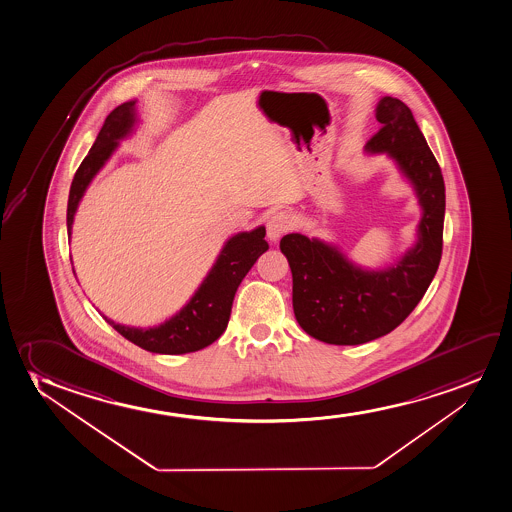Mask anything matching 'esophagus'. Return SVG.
I'll use <instances>...</instances> for the list:
<instances>
[{"mask_svg": "<svg viewBox=\"0 0 512 512\" xmlns=\"http://www.w3.org/2000/svg\"><path fill=\"white\" fill-rule=\"evenodd\" d=\"M290 227H292V217L288 213H274L273 217L267 220V238L276 243Z\"/></svg>", "mask_w": 512, "mask_h": 512, "instance_id": "34e87169", "label": "esophagus"}]
</instances>
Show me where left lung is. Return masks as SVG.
Returning a JSON list of instances; mask_svg holds the SVG:
<instances>
[{"label":"left lung","mask_w":512,"mask_h":512,"mask_svg":"<svg viewBox=\"0 0 512 512\" xmlns=\"http://www.w3.org/2000/svg\"><path fill=\"white\" fill-rule=\"evenodd\" d=\"M382 123L366 154H385L412 186L420 206L417 239L396 262L370 269L352 262L339 245L304 234L279 241L293 278V312L300 328L333 346H358L384 337L419 304L443 250L445 180L410 107L382 97Z\"/></svg>","instance_id":"left-lung-1"}]
</instances>
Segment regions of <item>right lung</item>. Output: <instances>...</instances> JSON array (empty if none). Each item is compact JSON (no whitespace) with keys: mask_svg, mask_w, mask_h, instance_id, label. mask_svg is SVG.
I'll return each mask as SVG.
<instances>
[{"mask_svg":"<svg viewBox=\"0 0 512 512\" xmlns=\"http://www.w3.org/2000/svg\"><path fill=\"white\" fill-rule=\"evenodd\" d=\"M135 104L137 100L125 102L107 116L92 149L88 151L87 158L81 161L80 168L74 175L67 201L69 239L73 233L74 215L78 212V206L87 193L88 186L113 156L121 140L128 139L135 132V127L139 123ZM264 236L266 227L259 226L227 239L217 255V260L213 262L193 297L187 300L186 306L160 325L147 328L120 325L104 314L102 316L125 339L149 352L186 354L205 349L226 330L234 293L238 290L239 283L260 255L267 252L269 245Z\"/></svg>","mask_w":512,"mask_h":512,"instance_id":"1","label":"right lung"}]
</instances>
